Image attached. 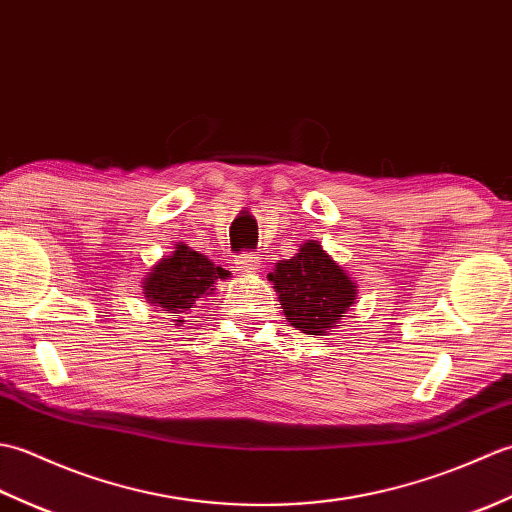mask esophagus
<instances>
[{"label": "esophagus", "mask_w": 512, "mask_h": 512, "mask_svg": "<svg viewBox=\"0 0 512 512\" xmlns=\"http://www.w3.org/2000/svg\"><path fill=\"white\" fill-rule=\"evenodd\" d=\"M235 264L239 270H244V273H253V270L259 268V257L255 253H242L237 255Z\"/></svg>", "instance_id": "obj_1"}]
</instances>
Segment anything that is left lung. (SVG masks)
Returning <instances> with one entry per match:
<instances>
[{
	"instance_id": "1",
	"label": "left lung",
	"mask_w": 512,
	"mask_h": 512,
	"mask_svg": "<svg viewBox=\"0 0 512 512\" xmlns=\"http://www.w3.org/2000/svg\"><path fill=\"white\" fill-rule=\"evenodd\" d=\"M268 279L279 292L290 325L306 334H323L334 328L356 299L352 277L336 266L314 239H308L295 257L277 264Z\"/></svg>"
}]
</instances>
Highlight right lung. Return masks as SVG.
Here are the masks:
<instances>
[{
    "mask_svg": "<svg viewBox=\"0 0 512 512\" xmlns=\"http://www.w3.org/2000/svg\"><path fill=\"white\" fill-rule=\"evenodd\" d=\"M224 277V268L215 266L211 259L200 255L198 250H191L189 246L182 244L176 246L171 257L160 259L151 268L143 288L149 303H158L160 308L176 312L173 317H178L180 312L191 308V303L204 295H211L215 290V279Z\"/></svg>",
    "mask_w": 512,
    "mask_h": 512,
    "instance_id": "add662e5",
    "label": "right lung"
}]
</instances>
